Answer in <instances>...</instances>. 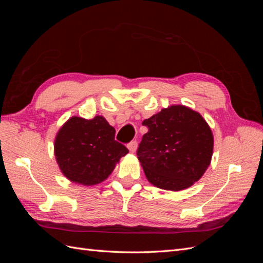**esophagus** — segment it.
<instances>
[{"label": "esophagus", "mask_w": 263, "mask_h": 263, "mask_svg": "<svg viewBox=\"0 0 263 263\" xmlns=\"http://www.w3.org/2000/svg\"><path fill=\"white\" fill-rule=\"evenodd\" d=\"M127 148H128V150L130 151V153H135V151H136V149H137V141H132V142H129L128 145H127Z\"/></svg>", "instance_id": "34e87169"}]
</instances>
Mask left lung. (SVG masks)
Returning a JSON list of instances; mask_svg holds the SVG:
<instances>
[{"label":"left lung","instance_id":"left-lung-1","mask_svg":"<svg viewBox=\"0 0 263 263\" xmlns=\"http://www.w3.org/2000/svg\"><path fill=\"white\" fill-rule=\"evenodd\" d=\"M142 125L148 133L137 156L151 184L177 192L203 177L212 161L214 136L200 113L185 105H171Z\"/></svg>","mask_w":263,"mask_h":263}]
</instances>
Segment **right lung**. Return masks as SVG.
<instances>
[{
	"label": "right lung",
	"instance_id": "1",
	"mask_svg": "<svg viewBox=\"0 0 263 263\" xmlns=\"http://www.w3.org/2000/svg\"><path fill=\"white\" fill-rule=\"evenodd\" d=\"M54 156L68 180L91 186L105 181L128 149L115 140V128L102 115L70 117L54 138Z\"/></svg>",
	"mask_w": 263,
	"mask_h": 263
}]
</instances>
